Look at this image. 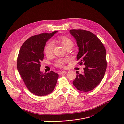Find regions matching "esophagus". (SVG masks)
<instances>
[{"label":"esophagus","instance_id":"1","mask_svg":"<svg viewBox=\"0 0 124 124\" xmlns=\"http://www.w3.org/2000/svg\"><path fill=\"white\" fill-rule=\"evenodd\" d=\"M66 72L65 71V70H60V71L58 72V74L59 75H61L63 73H66Z\"/></svg>","mask_w":124,"mask_h":124}]
</instances>
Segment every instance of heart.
<instances>
[{
  "mask_svg": "<svg viewBox=\"0 0 124 124\" xmlns=\"http://www.w3.org/2000/svg\"><path fill=\"white\" fill-rule=\"evenodd\" d=\"M56 41L62 45V46L66 49L67 47L71 46L73 47L74 43L73 41L67 37L61 36L58 37ZM53 48H54V44L51 42H47L44 47V52L47 56H49L52 54ZM68 61L67 59H59L56 62V65L58 67H63L64 63Z\"/></svg>",
  "mask_w": 124,
  "mask_h": 124,
  "instance_id": "1",
  "label": "heart"
}]
</instances>
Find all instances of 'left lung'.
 <instances>
[{
  "instance_id": "1",
  "label": "left lung",
  "mask_w": 124,
  "mask_h": 124,
  "mask_svg": "<svg viewBox=\"0 0 124 124\" xmlns=\"http://www.w3.org/2000/svg\"><path fill=\"white\" fill-rule=\"evenodd\" d=\"M78 47L77 58L80 65L83 63L84 72H77V77L73 81L77 89L83 92L93 90L101 82L107 69L106 50L95 34L82 29L69 30Z\"/></svg>"
}]
</instances>
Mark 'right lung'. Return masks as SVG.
Returning a JSON list of instances; mask_svg holds the SVG:
<instances>
[{"instance_id": "right-lung-1", "label": "right lung", "mask_w": 124, "mask_h": 124, "mask_svg": "<svg viewBox=\"0 0 124 124\" xmlns=\"http://www.w3.org/2000/svg\"><path fill=\"white\" fill-rule=\"evenodd\" d=\"M58 31L42 33L28 38L22 46L17 60V68L28 89L38 96H46L55 88L58 75L53 71L43 73L40 61L44 59L46 42Z\"/></svg>"}]
</instances>
